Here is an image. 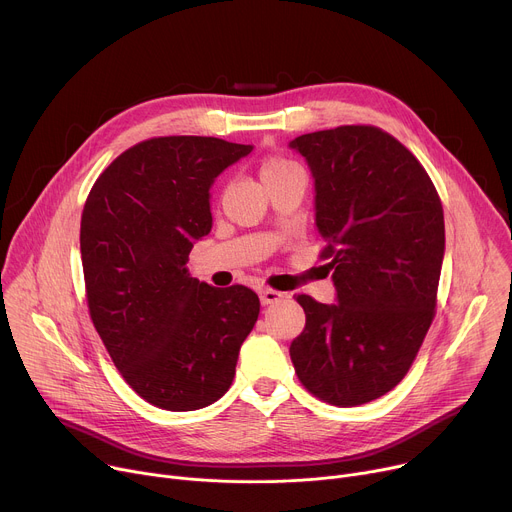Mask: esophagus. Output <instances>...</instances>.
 Instances as JSON below:
<instances>
[{
  "label": "esophagus",
  "mask_w": 512,
  "mask_h": 512,
  "mask_svg": "<svg viewBox=\"0 0 512 512\" xmlns=\"http://www.w3.org/2000/svg\"><path fill=\"white\" fill-rule=\"evenodd\" d=\"M280 297H282V293H278V291H274V289H268V287L260 291V303H262V305H272V303H276Z\"/></svg>",
  "instance_id": "34e87169"
}]
</instances>
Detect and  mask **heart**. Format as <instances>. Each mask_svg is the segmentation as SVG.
<instances>
[{
  "label": "heart",
  "instance_id": "1",
  "mask_svg": "<svg viewBox=\"0 0 512 512\" xmlns=\"http://www.w3.org/2000/svg\"><path fill=\"white\" fill-rule=\"evenodd\" d=\"M293 168H297V164H293V162H289L285 158H268V160H264V164L260 168L262 183L268 181V179H274V177H278L282 173H287V170H293Z\"/></svg>",
  "mask_w": 512,
  "mask_h": 512
}]
</instances>
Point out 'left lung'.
Here are the masks:
<instances>
[{
    "instance_id": "left-lung-1",
    "label": "left lung",
    "mask_w": 512,
    "mask_h": 512,
    "mask_svg": "<svg viewBox=\"0 0 512 512\" xmlns=\"http://www.w3.org/2000/svg\"><path fill=\"white\" fill-rule=\"evenodd\" d=\"M289 146L311 170L337 297H297L307 321L291 360L317 399L364 405L405 378L433 321L443 207L421 162L374 126L303 134Z\"/></svg>"
}]
</instances>
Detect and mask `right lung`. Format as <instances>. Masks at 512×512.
Returning <instances> with one entry per match:
<instances>
[{"mask_svg":"<svg viewBox=\"0 0 512 512\" xmlns=\"http://www.w3.org/2000/svg\"><path fill=\"white\" fill-rule=\"evenodd\" d=\"M254 146L205 136L140 142L95 181L81 217L91 321L124 380L154 407L197 411L225 394L260 301L185 266L211 232L209 189Z\"/></svg>","mask_w":512,"mask_h":512,"instance_id":"1","label":"right lung"}]
</instances>
